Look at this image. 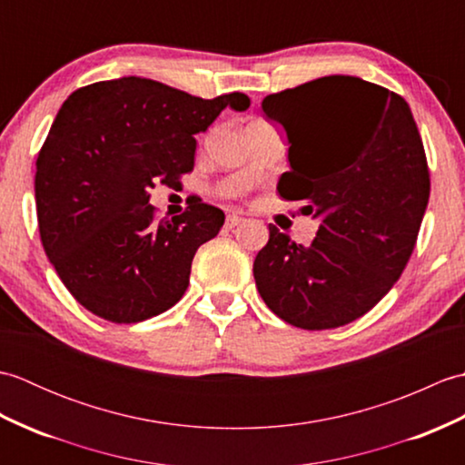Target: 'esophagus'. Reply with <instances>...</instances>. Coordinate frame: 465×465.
<instances>
[{
    "mask_svg": "<svg viewBox=\"0 0 465 465\" xmlns=\"http://www.w3.org/2000/svg\"><path fill=\"white\" fill-rule=\"evenodd\" d=\"M243 222V217H240V215H235V213H230L225 217V227L227 230H232V227H235V225H240Z\"/></svg>",
    "mask_w": 465,
    "mask_h": 465,
    "instance_id": "1",
    "label": "esophagus"
}]
</instances>
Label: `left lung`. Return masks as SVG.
<instances>
[{
    "instance_id": "obj_1",
    "label": "left lung",
    "mask_w": 465,
    "mask_h": 465,
    "mask_svg": "<svg viewBox=\"0 0 465 465\" xmlns=\"http://www.w3.org/2000/svg\"><path fill=\"white\" fill-rule=\"evenodd\" d=\"M262 110L290 143L278 193L320 227L302 245L270 223L255 285L295 328H340L393 288L416 245L430 200L418 125L401 95L353 75L272 94Z\"/></svg>"
}]
</instances>
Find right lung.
<instances>
[{
  "label": "right lung",
  "instance_id": "1",
  "mask_svg": "<svg viewBox=\"0 0 465 465\" xmlns=\"http://www.w3.org/2000/svg\"><path fill=\"white\" fill-rule=\"evenodd\" d=\"M240 92L202 100L145 77L80 87L59 107L37 155L35 205L49 262L85 310L137 323L170 310L190 283L193 255L225 215L193 200L153 220L150 187L193 170L195 134Z\"/></svg>",
  "mask_w": 465,
  "mask_h": 465
}]
</instances>
